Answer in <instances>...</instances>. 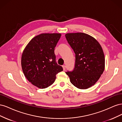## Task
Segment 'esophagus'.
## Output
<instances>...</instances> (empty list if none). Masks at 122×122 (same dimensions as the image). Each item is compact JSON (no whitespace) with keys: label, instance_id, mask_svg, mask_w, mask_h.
<instances>
[{"label":"esophagus","instance_id":"1","mask_svg":"<svg viewBox=\"0 0 122 122\" xmlns=\"http://www.w3.org/2000/svg\"><path fill=\"white\" fill-rule=\"evenodd\" d=\"M62 68H63V70L65 71V69H66V66L65 65H63V66H62Z\"/></svg>","mask_w":122,"mask_h":122}]
</instances>
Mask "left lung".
I'll list each match as a JSON object with an SVG mask.
<instances>
[{"label": "left lung", "mask_w": 122, "mask_h": 122, "mask_svg": "<svg viewBox=\"0 0 122 122\" xmlns=\"http://www.w3.org/2000/svg\"><path fill=\"white\" fill-rule=\"evenodd\" d=\"M65 36L75 54L74 69L66 73L75 87L87 89L97 82L104 72L105 57L102 47L93 36L84 33H68Z\"/></svg>", "instance_id": "1"}]
</instances>
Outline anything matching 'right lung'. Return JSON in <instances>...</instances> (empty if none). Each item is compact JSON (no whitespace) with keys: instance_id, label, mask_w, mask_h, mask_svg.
Segmentation results:
<instances>
[{"instance_id":"obj_1","label":"right lung","mask_w":122,"mask_h":122,"mask_svg":"<svg viewBox=\"0 0 122 122\" xmlns=\"http://www.w3.org/2000/svg\"><path fill=\"white\" fill-rule=\"evenodd\" d=\"M61 34H41L35 36L24 49L21 67L26 78L34 86L45 88L52 85L63 70L55 61L54 48Z\"/></svg>"}]
</instances>
